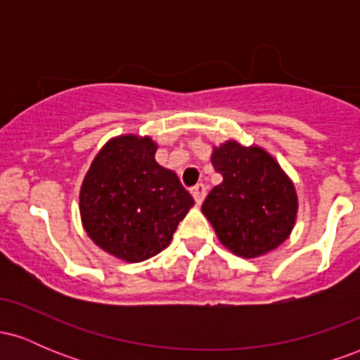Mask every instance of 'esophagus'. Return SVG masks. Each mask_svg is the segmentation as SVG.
I'll return each instance as SVG.
<instances>
[{
    "label": "esophagus",
    "mask_w": 360,
    "mask_h": 360,
    "mask_svg": "<svg viewBox=\"0 0 360 360\" xmlns=\"http://www.w3.org/2000/svg\"><path fill=\"white\" fill-rule=\"evenodd\" d=\"M191 193H193V196H194V201H196L198 205H201V201H203L205 196H206V186L201 184V183H198L191 189Z\"/></svg>",
    "instance_id": "obj_1"
}]
</instances>
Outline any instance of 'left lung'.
Segmentation results:
<instances>
[{
  "instance_id": "1",
  "label": "left lung",
  "mask_w": 360,
  "mask_h": 360,
  "mask_svg": "<svg viewBox=\"0 0 360 360\" xmlns=\"http://www.w3.org/2000/svg\"><path fill=\"white\" fill-rule=\"evenodd\" d=\"M212 164L223 181L201 210L223 245L247 259L279 247L298 212L295 186L279 164L264 148L233 140L214 148Z\"/></svg>"
}]
</instances>
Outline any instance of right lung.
Here are the masks:
<instances>
[{
  "mask_svg": "<svg viewBox=\"0 0 360 360\" xmlns=\"http://www.w3.org/2000/svg\"><path fill=\"white\" fill-rule=\"evenodd\" d=\"M152 139L123 135L94 157L81 186L79 212L96 245L127 262L166 249L194 205L176 172L155 162Z\"/></svg>",
  "mask_w": 360,
  "mask_h": 360,
  "instance_id": "1",
  "label": "right lung"
}]
</instances>
